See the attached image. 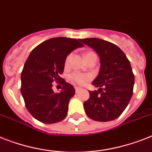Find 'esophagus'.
Listing matches in <instances>:
<instances>
[{"label": "esophagus", "mask_w": 152, "mask_h": 152, "mask_svg": "<svg viewBox=\"0 0 152 152\" xmlns=\"http://www.w3.org/2000/svg\"><path fill=\"white\" fill-rule=\"evenodd\" d=\"M75 90H76V93H79L81 89H80V87H76V88H75Z\"/></svg>", "instance_id": "obj_1"}]
</instances>
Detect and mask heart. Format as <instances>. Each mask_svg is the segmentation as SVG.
<instances>
[{"mask_svg":"<svg viewBox=\"0 0 152 152\" xmlns=\"http://www.w3.org/2000/svg\"><path fill=\"white\" fill-rule=\"evenodd\" d=\"M91 53H94V52L87 53V55H86V57H87L88 55H90V54H91ZM72 54H69V55H68L67 57L65 58V67H67V66L69 65L70 61H71V58H72ZM69 79L72 80V82L76 83H77V84L83 85L85 84V83H87L91 78H90V76H87V75H85V74L80 73V72H74V73L70 75Z\"/></svg>","mask_w":152,"mask_h":152,"instance_id":"obj_1","label":"heart"}]
</instances>
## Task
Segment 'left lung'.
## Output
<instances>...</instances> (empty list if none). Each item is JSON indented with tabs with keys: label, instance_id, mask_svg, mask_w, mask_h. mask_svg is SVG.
Masks as SVG:
<instances>
[{
	"label": "left lung",
	"instance_id": "obj_1",
	"mask_svg": "<svg viewBox=\"0 0 152 152\" xmlns=\"http://www.w3.org/2000/svg\"><path fill=\"white\" fill-rule=\"evenodd\" d=\"M80 41L95 50L100 58L99 73L92 84L98 91H89L90 97L83 103L89 118L99 122L117 119L127 107L133 95L134 75L130 62L120 48L99 38Z\"/></svg>",
	"mask_w": 152,
	"mask_h": 152
}]
</instances>
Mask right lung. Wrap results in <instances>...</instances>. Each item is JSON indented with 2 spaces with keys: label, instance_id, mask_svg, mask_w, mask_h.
Wrapping results in <instances>:
<instances>
[{
  "label": "right lung",
  "instance_id": "add662e5",
  "mask_svg": "<svg viewBox=\"0 0 152 152\" xmlns=\"http://www.w3.org/2000/svg\"><path fill=\"white\" fill-rule=\"evenodd\" d=\"M83 46L76 39L50 38L36 47L28 57L21 74V93L27 110L38 121L50 124L67 115L75 88L60 75L67 55ZM54 81L64 85L60 93L53 91Z\"/></svg>",
  "mask_w": 152,
  "mask_h": 152
}]
</instances>
